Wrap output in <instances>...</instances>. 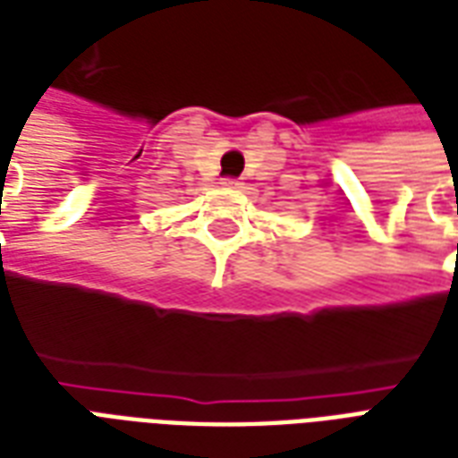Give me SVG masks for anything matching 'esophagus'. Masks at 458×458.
Listing matches in <instances>:
<instances>
[{"label":"esophagus","mask_w":458,"mask_h":458,"mask_svg":"<svg viewBox=\"0 0 458 458\" xmlns=\"http://www.w3.org/2000/svg\"><path fill=\"white\" fill-rule=\"evenodd\" d=\"M225 185H229V188H242V181L239 178H225Z\"/></svg>","instance_id":"1"}]
</instances>
